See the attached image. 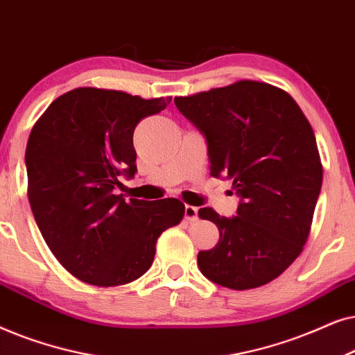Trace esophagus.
<instances>
[{
	"label": "esophagus",
	"instance_id": "obj_1",
	"mask_svg": "<svg viewBox=\"0 0 355 355\" xmlns=\"http://www.w3.org/2000/svg\"><path fill=\"white\" fill-rule=\"evenodd\" d=\"M185 219L187 220H196L198 219V207L187 205L185 206Z\"/></svg>",
	"mask_w": 355,
	"mask_h": 355
}]
</instances>
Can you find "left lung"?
Instances as JSON below:
<instances>
[{"mask_svg":"<svg viewBox=\"0 0 355 355\" xmlns=\"http://www.w3.org/2000/svg\"><path fill=\"white\" fill-rule=\"evenodd\" d=\"M173 102L205 135L212 177L229 178L240 196L232 219L198 211L219 229L198 266L234 291L268 284L304 250L323 182L309 120L286 91L248 79Z\"/></svg>","mask_w":355,"mask_h":355,"instance_id":"8db88e82","label":"left lung"}]
</instances>
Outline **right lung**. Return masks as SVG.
<instances>
[{
    "label": "right lung",
    "instance_id": "add662e5",
    "mask_svg": "<svg viewBox=\"0 0 355 355\" xmlns=\"http://www.w3.org/2000/svg\"><path fill=\"white\" fill-rule=\"evenodd\" d=\"M172 97L78 87L50 103L26 149L27 196L42 237L66 271L98 287L128 284L150 268L164 230L180 224L177 198L115 195L133 177L136 125Z\"/></svg>",
    "mask_w": 355,
    "mask_h": 355
}]
</instances>
